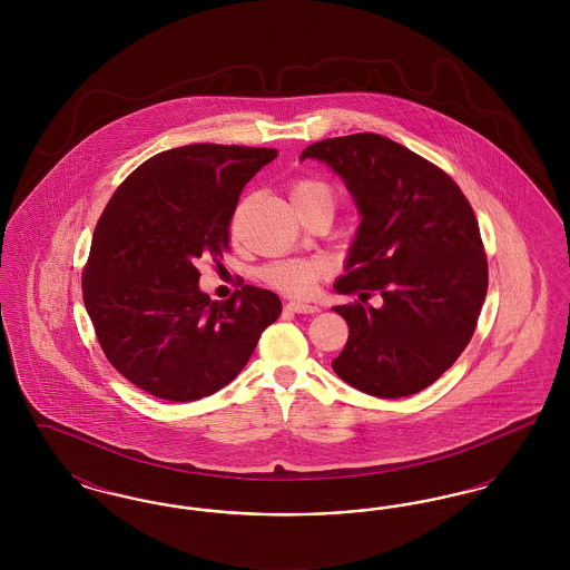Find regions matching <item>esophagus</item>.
Here are the masks:
<instances>
[{"mask_svg":"<svg viewBox=\"0 0 570 570\" xmlns=\"http://www.w3.org/2000/svg\"><path fill=\"white\" fill-rule=\"evenodd\" d=\"M286 307H288L291 312H297V314H316V312H321L318 305L303 303V301H291V303H286Z\"/></svg>","mask_w":570,"mask_h":570,"instance_id":"1","label":"esophagus"}]
</instances>
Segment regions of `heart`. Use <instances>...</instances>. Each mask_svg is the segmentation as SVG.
Segmentation results:
<instances>
[{"label":"heart","mask_w":570,"mask_h":570,"mask_svg":"<svg viewBox=\"0 0 570 570\" xmlns=\"http://www.w3.org/2000/svg\"><path fill=\"white\" fill-rule=\"evenodd\" d=\"M335 188L318 177H298L291 186V200L295 209L305 214L314 207H335ZM328 275V265L323 258H284L273 261L263 272L261 277L282 293L293 297H307L314 293L316 284Z\"/></svg>","instance_id":"b5f03b06"}]
</instances>
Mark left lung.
<instances>
[{
  "mask_svg": "<svg viewBox=\"0 0 570 570\" xmlns=\"http://www.w3.org/2000/svg\"><path fill=\"white\" fill-rule=\"evenodd\" d=\"M342 175L361 212L346 275L335 291L361 301L333 307L348 342L340 379L382 397H406L440 379L470 344L488 295V256L460 186L404 145L358 132L309 145ZM379 292L376 311L365 297Z\"/></svg>",
  "mask_w": 570,
  "mask_h": 570,
  "instance_id": "obj_1",
  "label": "left lung"
}]
</instances>
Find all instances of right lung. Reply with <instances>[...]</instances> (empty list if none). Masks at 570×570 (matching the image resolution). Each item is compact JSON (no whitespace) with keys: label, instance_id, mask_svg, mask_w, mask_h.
<instances>
[{"label":"right lung","instance_id":"1","mask_svg":"<svg viewBox=\"0 0 570 570\" xmlns=\"http://www.w3.org/2000/svg\"><path fill=\"white\" fill-rule=\"evenodd\" d=\"M277 149L194 142L156 154L110 196L82 267V301L110 365L149 395L194 402L245 367L279 297L245 284L226 301L198 291L219 263L245 184Z\"/></svg>","mask_w":570,"mask_h":570}]
</instances>
